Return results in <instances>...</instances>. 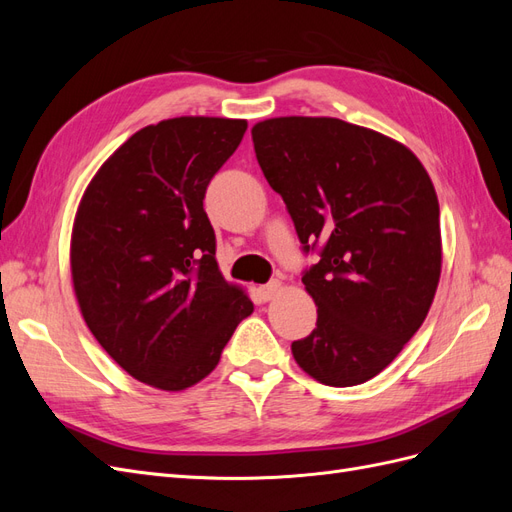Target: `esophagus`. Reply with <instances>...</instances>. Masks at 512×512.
<instances>
[{
	"instance_id": "34e87169",
	"label": "esophagus",
	"mask_w": 512,
	"mask_h": 512,
	"mask_svg": "<svg viewBox=\"0 0 512 512\" xmlns=\"http://www.w3.org/2000/svg\"><path fill=\"white\" fill-rule=\"evenodd\" d=\"M280 292H282V282H277V280L269 282L267 286H262V288L258 290V294H260V299H262V301H273Z\"/></svg>"
}]
</instances>
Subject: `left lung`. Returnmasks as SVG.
I'll return each instance as SVG.
<instances>
[{
    "mask_svg": "<svg viewBox=\"0 0 512 512\" xmlns=\"http://www.w3.org/2000/svg\"><path fill=\"white\" fill-rule=\"evenodd\" d=\"M258 164L284 198L318 307L294 361L329 386L378 376L421 329L442 271L440 205L425 166L393 138L335 117L252 128Z\"/></svg>",
    "mask_w": 512,
    "mask_h": 512,
    "instance_id": "left-lung-1",
    "label": "left lung"
}]
</instances>
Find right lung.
<instances>
[{
	"instance_id": "1",
	"label": "right lung",
	"mask_w": 512,
	"mask_h": 512,
	"mask_svg": "<svg viewBox=\"0 0 512 512\" xmlns=\"http://www.w3.org/2000/svg\"><path fill=\"white\" fill-rule=\"evenodd\" d=\"M245 119L175 117L132 134L89 181L70 267L89 331L136 380L183 391L209 376L254 312L215 260L207 185Z\"/></svg>"
}]
</instances>
